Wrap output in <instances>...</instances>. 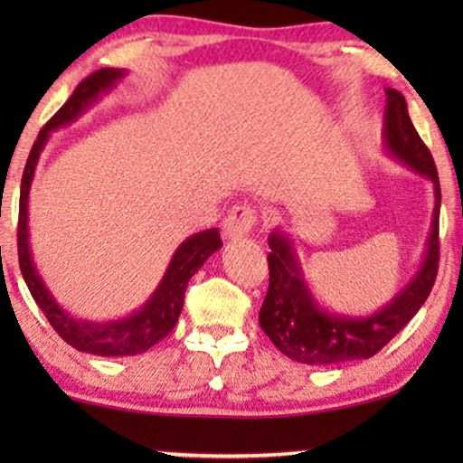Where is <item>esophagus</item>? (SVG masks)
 I'll return each mask as SVG.
<instances>
[{
    "instance_id": "esophagus-1",
    "label": "esophagus",
    "mask_w": 463,
    "mask_h": 463,
    "mask_svg": "<svg viewBox=\"0 0 463 463\" xmlns=\"http://www.w3.org/2000/svg\"><path fill=\"white\" fill-rule=\"evenodd\" d=\"M257 221V213L255 208L249 206V204H240V206H233L230 213H227V217L223 221V236L227 240H238V238H244L246 233L252 230V225H255Z\"/></svg>"
}]
</instances>
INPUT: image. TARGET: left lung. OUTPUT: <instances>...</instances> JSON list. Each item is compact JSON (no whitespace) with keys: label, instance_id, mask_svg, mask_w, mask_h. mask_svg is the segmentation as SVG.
Segmentation results:
<instances>
[{"label":"left lung","instance_id":"left-lung-1","mask_svg":"<svg viewBox=\"0 0 463 463\" xmlns=\"http://www.w3.org/2000/svg\"><path fill=\"white\" fill-rule=\"evenodd\" d=\"M383 151L392 160L426 176L434 189V211L421 261L382 307L371 314H341L328 309L309 288L295 240L282 227L271 230L269 288L259 312V325L284 356L297 363L326 366L371 358L420 312L439 271L440 185L436 164L409 118L407 100L385 88Z\"/></svg>","mask_w":463,"mask_h":463}]
</instances>
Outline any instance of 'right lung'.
Wrapping results in <instances>:
<instances>
[{
    "label": "right lung",
    "instance_id": "right-lung-1",
    "mask_svg": "<svg viewBox=\"0 0 463 463\" xmlns=\"http://www.w3.org/2000/svg\"><path fill=\"white\" fill-rule=\"evenodd\" d=\"M126 73H128L126 69L107 67L88 75L75 88L67 103L43 126L40 135H37V141L33 143V149H31L27 166H24L21 204H18V263H21L24 282H27L37 306L46 314L50 325L54 326V331L75 350L94 354V356H135V354L147 352L151 345L166 337L181 316L187 282L204 265L206 259L223 246L217 227L198 232L183 240L173 252V259H170L160 284L147 297V301L118 320L80 318V316L62 307L54 299V295L50 293L46 282H43L40 269L33 261V250H31L29 240V192L37 162H40L42 151L46 149L52 132L62 128V126L73 124L100 97L109 94L126 78Z\"/></svg>",
    "mask_w": 463,
    "mask_h": 463
}]
</instances>
